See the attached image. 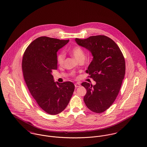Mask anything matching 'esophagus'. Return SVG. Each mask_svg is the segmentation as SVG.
I'll list each match as a JSON object with an SVG mask.
<instances>
[{
    "instance_id": "1",
    "label": "esophagus",
    "mask_w": 147,
    "mask_h": 147,
    "mask_svg": "<svg viewBox=\"0 0 147 147\" xmlns=\"http://www.w3.org/2000/svg\"><path fill=\"white\" fill-rule=\"evenodd\" d=\"M74 85H75V87H76V88L79 87H80V86H81V84H80V83H75Z\"/></svg>"
}]
</instances>
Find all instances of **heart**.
Instances as JSON below:
<instances>
[{"instance_id": "heart-1", "label": "heart", "mask_w": 147, "mask_h": 147, "mask_svg": "<svg viewBox=\"0 0 147 147\" xmlns=\"http://www.w3.org/2000/svg\"><path fill=\"white\" fill-rule=\"evenodd\" d=\"M71 52L74 58L79 61L81 59H84L85 58V53L83 49L80 46H75L71 49ZM65 54L64 52H59L56 56L57 63L59 65H62L65 61Z\"/></svg>"}]
</instances>
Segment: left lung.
<instances>
[{"instance_id":"8db88e82","label":"left lung","mask_w":147,"mask_h":147,"mask_svg":"<svg viewBox=\"0 0 147 147\" xmlns=\"http://www.w3.org/2000/svg\"><path fill=\"white\" fill-rule=\"evenodd\" d=\"M76 41L94 56L86 72L96 83L92 86L84 82L81 85L87 90L83 100L87 108L101 113L113 104L118 95L125 74L124 56L118 45L105 35L76 38Z\"/></svg>"}]
</instances>
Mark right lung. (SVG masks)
<instances>
[{
    "mask_svg": "<svg viewBox=\"0 0 147 147\" xmlns=\"http://www.w3.org/2000/svg\"><path fill=\"white\" fill-rule=\"evenodd\" d=\"M69 41L40 36L28 46L23 55L22 70L28 89L38 105L51 115L65 109L75 88L71 82H55L51 74L57 68V51Z\"/></svg>",
    "mask_w": 147,
    "mask_h": 147,
    "instance_id": "right-lung-1",
    "label": "right lung"
}]
</instances>
